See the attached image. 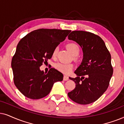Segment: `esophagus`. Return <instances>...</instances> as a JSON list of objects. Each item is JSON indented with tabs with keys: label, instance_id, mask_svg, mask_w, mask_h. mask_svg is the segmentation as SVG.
Wrapping results in <instances>:
<instances>
[{
	"label": "esophagus",
	"instance_id": "34e87169",
	"mask_svg": "<svg viewBox=\"0 0 124 124\" xmlns=\"http://www.w3.org/2000/svg\"><path fill=\"white\" fill-rule=\"evenodd\" d=\"M69 80V77H67V76H66L65 75L63 77V80H65V81H66V80Z\"/></svg>",
	"mask_w": 124,
	"mask_h": 124
}]
</instances>
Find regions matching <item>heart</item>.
I'll use <instances>...</instances> for the list:
<instances>
[{
  "label": "heart",
  "instance_id": "obj_1",
  "mask_svg": "<svg viewBox=\"0 0 124 124\" xmlns=\"http://www.w3.org/2000/svg\"><path fill=\"white\" fill-rule=\"evenodd\" d=\"M66 47L68 50L70 51L72 55H74V58L77 59V55H78L80 53V47L77 44L74 42H70L67 44ZM57 47L54 48L52 53V57H55L58 53ZM55 67L57 69L62 73L65 74H69L72 71L73 69V65L72 63H57L55 65Z\"/></svg>",
  "mask_w": 124,
  "mask_h": 124
}]
</instances>
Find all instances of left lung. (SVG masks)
Listing matches in <instances>:
<instances>
[{"mask_svg":"<svg viewBox=\"0 0 124 124\" xmlns=\"http://www.w3.org/2000/svg\"><path fill=\"white\" fill-rule=\"evenodd\" d=\"M68 39L77 42L83 50L84 57L75 73L78 77L69 78L75 83V88L69 92L70 99L79 104L96 101L109 85L113 69L111 55L100 37L83 31H72Z\"/></svg>","mask_w":124,"mask_h":124,"instance_id":"8db88e82","label":"left lung"}]
</instances>
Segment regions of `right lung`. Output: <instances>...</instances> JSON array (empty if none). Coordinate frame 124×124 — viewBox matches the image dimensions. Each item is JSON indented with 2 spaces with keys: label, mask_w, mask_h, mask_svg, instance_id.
<instances>
[{
  "label": "right lung",
  "mask_w": 124,
  "mask_h": 124,
  "mask_svg": "<svg viewBox=\"0 0 124 124\" xmlns=\"http://www.w3.org/2000/svg\"><path fill=\"white\" fill-rule=\"evenodd\" d=\"M71 31L41 28L32 31L19 41L11 66L15 85L23 95L31 99L43 98L50 93L55 82L63 80V74L55 69L45 74L39 67L52 58L54 48Z\"/></svg>",
  "instance_id": "obj_1"
}]
</instances>
